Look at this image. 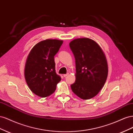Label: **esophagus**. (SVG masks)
Wrapping results in <instances>:
<instances>
[{
  "label": "esophagus",
  "mask_w": 133,
  "mask_h": 133,
  "mask_svg": "<svg viewBox=\"0 0 133 133\" xmlns=\"http://www.w3.org/2000/svg\"><path fill=\"white\" fill-rule=\"evenodd\" d=\"M68 75H69V74L67 73V74H64L63 76H64V77H66V76H67Z\"/></svg>",
  "instance_id": "34e87169"
}]
</instances>
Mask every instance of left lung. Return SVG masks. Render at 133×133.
I'll return each instance as SVG.
<instances>
[{
    "mask_svg": "<svg viewBox=\"0 0 133 133\" xmlns=\"http://www.w3.org/2000/svg\"><path fill=\"white\" fill-rule=\"evenodd\" d=\"M75 59L76 80L71 89L78 97L90 99L97 95L108 74L107 58L102 48L89 38L75 39L69 43Z\"/></svg>",
    "mask_w": 133,
    "mask_h": 133,
    "instance_id": "8db88e82",
    "label": "left lung"
}]
</instances>
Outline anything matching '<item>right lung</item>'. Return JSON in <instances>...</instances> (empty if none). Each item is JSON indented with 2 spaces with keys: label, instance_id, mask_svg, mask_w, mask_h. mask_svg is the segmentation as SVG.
Returning <instances> with one entry per match:
<instances>
[{
  "label": "right lung",
  "instance_id": "obj_1",
  "mask_svg": "<svg viewBox=\"0 0 133 133\" xmlns=\"http://www.w3.org/2000/svg\"><path fill=\"white\" fill-rule=\"evenodd\" d=\"M63 41L46 39L38 43L26 58L24 76L29 89L40 97L50 96L55 91L61 77L55 71L54 55Z\"/></svg>",
  "mask_w": 133,
  "mask_h": 133
}]
</instances>
